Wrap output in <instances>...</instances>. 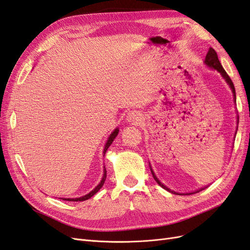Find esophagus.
Segmentation results:
<instances>
[{
  "instance_id": "obj_1",
  "label": "esophagus",
  "mask_w": 250,
  "mask_h": 250,
  "mask_svg": "<svg viewBox=\"0 0 250 250\" xmlns=\"http://www.w3.org/2000/svg\"><path fill=\"white\" fill-rule=\"evenodd\" d=\"M142 115L139 112V111H135V110H132V111H129L127 113L126 116V120L128 121V122H130L132 124H138L140 123L142 121Z\"/></svg>"
}]
</instances>
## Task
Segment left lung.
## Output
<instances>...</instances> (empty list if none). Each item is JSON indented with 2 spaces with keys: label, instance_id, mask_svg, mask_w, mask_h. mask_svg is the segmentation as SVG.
Masks as SVG:
<instances>
[{
  "label": "left lung",
  "instance_id": "1",
  "mask_svg": "<svg viewBox=\"0 0 250 250\" xmlns=\"http://www.w3.org/2000/svg\"><path fill=\"white\" fill-rule=\"evenodd\" d=\"M204 63H206L208 67H211V69L217 70L219 73H220V74L222 75V77L225 79L226 83H228V84L229 85V87L231 88V92H232V94H233V99H234V101H236V89H234L233 83H232L231 79L229 78L228 73H226L225 70L223 69V66L221 65L220 62H219L217 53H216V51H215L213 48H209V50H208V54H207V56H206V59H204ZM238 123H239V121H238ZM150 170H151V173H152L153 178L155 179L156 183H157L158 185H160L162 188H164L165 190H167V191H169V192H171V193H173V194H177V195H191V194L198 193V192H200V191L203 190V188H200V190L196 191V192H193V193H186V194H184V193H176V192H174V191H171L170 188H168L167 187L164 186V185L161 183V181L158 180V178L155 176V174H154L152 168H151V166H150Z\"/></svg>",
  "mask_w": 250,
  "mask_h": 250
}]
</instances>
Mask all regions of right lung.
I'll return each instance as SVG.
<instances>
[{"label": "right lung", "instance_id": "1", "mask_svg": "<svg viewBox=\"0 0 250 250\" xmlns=\"http://www.w3.org/2000/svg\"><path fill=\"white\" fill-rule=\"evenodd\" d=\"M118 133H119V129H118V128H116V129L113 130V131H112V133L109 135V138H108V140H107L106 144H105V147H104V151H103L104 155H105V153H106V151H107L108 147H109V146L111 145V144H112L113 140L116 139V137L118 135ZM105 179H106V169H105V167H104L103 177H102V179H101V181H100V184L98 185L92 192H89L88 194H86V195H84V196H82V197H78V198H63V199H64V200H66V201H84V200H87V199H89L90 197H93V196H94L98 191L100 190V188H102V186L104 185V181H105Z\"/></svg>", "mask_w": 250, "mask_h": 250}]
</instances>
